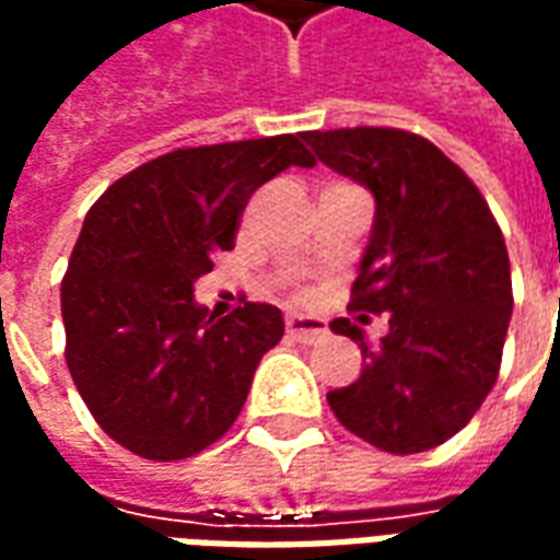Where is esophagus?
Segmentation results:
<instances>
[{
    "instance_id": "1",
    "label": "esophagus",
    "mask_w": 560,
    "mask_h": 560,
    "mask_svg": "<svg viewBox=\"0 0 560 560\" xmlns=\"http://www.w3.org/2000/svg\"><path fill=\"white\" fill-rule=\"evenodd\" d=\"M284 324H288V332H291L296 341H308V345H312V341L327 336V320H320V317L315 315H296V312H293V315H288Z\"/></svg>"
}]
</instances>
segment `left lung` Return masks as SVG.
Wrapping results in <instances>:
<instances>
[{
	"instance_id": "left-lung-1",
	"label": "left lung",
	"mask_w": 560,
	"mask_h": 560,
	"mask_svg": "<svg viewBox=\"0 0 560 560\" xmlns=\"http://www.w3.org/2000/svg\"><path fill=\"white\" fill-rule=\"evenodd\" d=\"M303 138L327 167L375 195L351 308L389 315L375 348L351 317L329 324L363 351V372L329 389V408L377 450H432L468 425L498 381L513 315L501 228L480 188L420 135L363 126Z\"/></svg>"
}]
</instances>
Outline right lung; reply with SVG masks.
Segmentation results:
<instances>
[{
    "mask_svg": "<svg viewBox=\"0 0 560 560\" xmlns=\"http://www.w3.org/2000/svg\"><path fill=\"white\" fill-rule=\"evenodd\" d=\"M315 155L296 135L176 149L104 191L62 279L66 363L95 422L152 462L197 456L240 417L276 305L215 317L195 281L231 252L248 197Z\"/></svg>",
    "mask_w": 560,
    "mask_h": 560,
    "instance_id": "right-lung-1",
    "label": "right lung"
}]
</instances>
